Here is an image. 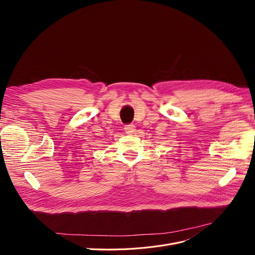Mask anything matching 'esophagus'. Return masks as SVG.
<instances>
[{"mask_svg":"<svg viewBox=\"0 0 255 255\" xmlns=\"http://www.w3.org/2000/svg\"><path fill=\"white\" fill-rule=\"evenodd\" d=\"M136 127L134 126V125H128V126H126L125 127V130H126V133L127 134H128V135H132L134 132H135V128Z\"/></svg>","mask_w":255,"mask_h":255,"instance_id":"esophagus-1","label":"esophagus"}]
</instances>
